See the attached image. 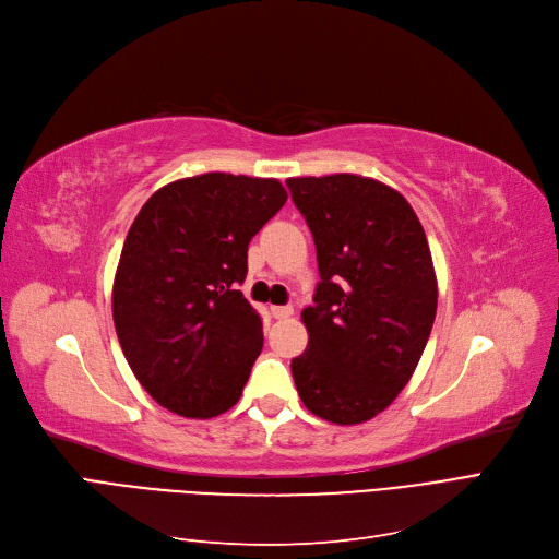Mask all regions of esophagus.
Listing matches in <instances>:
<instances>
[{"mask_svg": "<svg viewBox=\"0 0 559 559\" xmlns=\"http://www.w3.org/2000/svg\"><path fill=\"white\" fill-rule=\"evenodd\" d=\"M293 313H295L293 306H272V316L276 320H285V318H290Z\"/></svg>", "mask_w": 559, "mask_h": 559, "instance_id": "1", "label": "esophagus"}]
</instances>
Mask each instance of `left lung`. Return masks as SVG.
I'll use <instances>...</instances> for the list:
<instances>
[{"label":"left lung","mask_w":559,"mask_h":559,"mask_svg":"<svg viewBox=\"0 0 559 559\" xmlns=\"http://www.w3.org/2000/svg\"><path fill=\"white\" fill-rule=\"evenodd\" d=\"M311 227L320 283L301 311L308 347L293 378L316 417L373 419L409 382L438 311L424 227L391 186L359 175L285 181Z\"/></svg>","instance_id":"1"}]
</instances>
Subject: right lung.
<instances>
[{
  "instance_id": "add662e5",
  "label": "right lung",
  "mask_w": 559,
  "mask_h": 559,
  "mask_svg": "<svg viewBox=\"0 0 559 559\" xmlns=\"http://www.w3.org/2000/svg\"><path fill=\"white\" fill-rule=\"evenodd\" d=\"M278 179L206 173L158 189L135 216L112 285L121 353L165 409H230L262 349V320L237 287L248 243L285 204Z\"/></svg>"
}]
</instances>
